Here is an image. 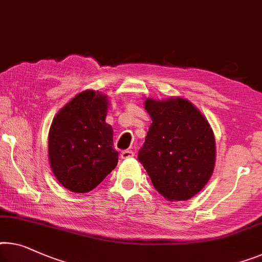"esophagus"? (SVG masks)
I'll return each mask as SVG.
<instances>
[{
  "instance_id": "1",
  "label": "esophagus",
  "mask_w": 262,
  "mask_h": 262,
  "mask_svg": "<svg viewBox=\"0 0 262 262\" xmlns=\"http://www.w3.org/2000/svg\"><path fill=\"white\" fill-rule=\"evenodd\" d=\"M134 151L132 150H123L122 153H121V158L122 159H130V158H134Z\"/></svg>"
}]
</instances>
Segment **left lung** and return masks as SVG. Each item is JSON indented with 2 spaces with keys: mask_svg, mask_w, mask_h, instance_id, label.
<instances>
[{
  "mask_svg": "<svg viewBox=\"0 0 262 262\" xmlns=\"http://www.w3.org/2000/svg\"><path fill=\"white\" fill-rule=\"evenodd\" d=\"M151 119L139 161L168 201H186L207 185L216 159L215 138L204 114L185 97H148Z\"/></svg>",
  "mask_w": 262,
  "mask_h": 262,
  "instance_id": "1",
  "label": "left lung"
}]
</instances>
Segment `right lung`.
Instances as JSON below:
<instances>
[{
  "label": "right lung",
  "mask_w": 262,
  "mask_h": 262,
  "mask_svg": "<svg viewBox=\"0 0 262 262\" xmlns=\"http://www.w3.org/2000/svg\"><path fill=\"white\" fill-rule=\"evenodd\" d=\"M109 100L92 89L79 93L58 111L48 135L53 174L73 193H88L118 165L113 128L106 122Z\"/></svg>",
  "instance_id": "1"
}]
</instances>
